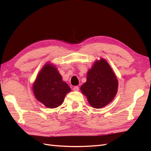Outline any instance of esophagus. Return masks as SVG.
Instances as JSON below:
<instances>
[{
    "label": "esophagus",
    "mask_w": 151,
    "mask_h": 151,
    "mask_svg": "<svg viewBox=\"0 0 151 151\" xmlns=\"http://www.w3.org/2000/svg\"><path fill=\"white\" fill-rule=\"evenodd\" d=\"M73 91H78L79 87H78V86H75V87H73Z\"/></svg>",
    "instance_id": "34e87169"
}]
</instances>
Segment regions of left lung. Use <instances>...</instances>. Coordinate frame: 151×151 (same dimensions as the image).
<instances>
[{
  "label": "left lung",
  "instance_id": "obj_1",
  "mask_svg": "<svg viewBox=\"0 0 151 151\" xmlns=\"http://www.w3.org/2000/svg\"><path fill=\"white\" fill-rule=\"evenodd\" d=\"M118 81L105 59L96 61L87 72V81L81 86L82 93L89 104L96 109L106 106L113 100L118 92Z\"/></svg>",
  "mask_w": 151,
  "mask_h": 151
}]
</instances>
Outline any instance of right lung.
<instances>
[{"mask_svg":"<svg viewBox=\"0 0 151 151\" xmlns=\"http://www.w3.org/2000/svg\"><path fill=\"white\" fill-rule=\"evenodd\" d=\"M33 91L38 101L52 109L63 104L71 88L63 81L57 68L47 63L38 73L33 85Z\"/></svg>","mask_w":151,"mask_h":151,"instance_id":"add662e5","label":"right lung"}]
</instances>
